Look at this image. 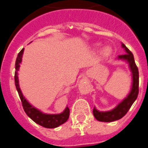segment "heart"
Segmentation results:
<instances>
[{
  "mask_svg": "<svg viewBox=\"0 0 148 148\" xmlns=\"http://www.w3.org/2000/svg\"><path fill=\"white\" fill-rule=\"evenodd\" d=\"M103 53H104V54H105V55H108L109 53H110V49H108V48H106V49H104V52H103Z\"/></svg>",
  "mask_w": 148,
  "mask_h": 148,
  "instance_id": "obj_1",
  "label": "heart"
}]
</instances>
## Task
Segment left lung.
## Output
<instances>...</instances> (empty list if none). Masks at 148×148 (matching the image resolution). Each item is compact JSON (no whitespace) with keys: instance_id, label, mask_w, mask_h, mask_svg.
<instances>
[{"instance_id":"obj_1","label":"left lung","mask_w":148,"mask_h":148,"mask_svg":"<svg viewBox=\"0 0 148 148\" xmlns=\"http://www.w3.org/2000/svg\"><path fill=\"white\" fill-rule=\"evenodd\" d=\"M123 47L125 48L126 53L123 55L118 56V58L120 59L126 60L130 64V69L132 72V78H133V83H132V87L130 93L127 97L124 99L122 102L119 104L117 106L112 110L106 111V112H101L93 108V115L95 118L101 122H113L115 120H120L129 111L130 108L136 100L138 95V84H139V73L138 69L135 62L133 54L131 51L128 49L126 46L123 44Z\"/></svg>"}]
</instances>
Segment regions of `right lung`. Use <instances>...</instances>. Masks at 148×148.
Masks as SVG:
<instances>
[{
    "mask_svg": "<svg viewBox=\"0 0 148 148\" xmlns=\"http://www.w3.org/2000/svg\"><path fill=\"white\" fill-rule=\"evenodd\" d=\"M24 49L18 53L17 56L16 60V71H15V85L16 87L17 91H18V95L22 101V105L23 107L25 112L26 114L32 119L33 121L36 123L39 124L40 126L43 127L48 128V129H52V128L58 127L62 124L66 122L68 119L69 118V114H70V110L68 107H66L65 110L63 111L62 114H46L40 112L38 109L34 108V107L31 105L28 101H26L22 92L20 90L19 86H18V71L19 69V64L22 62V56L23 53Z\"/></svg>",
    "mask_w": 148,
    "mask_h": 148,
    "instance_id": "add662e5",
    "label": "right lung"
}]
</instances>
